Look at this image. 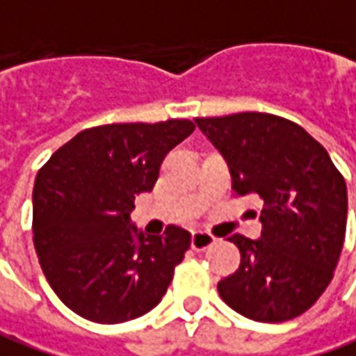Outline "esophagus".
<instances>
[{
  "label": "esophagus",
  "mask_w": 356,
  "mask_h": 356,
  "mask_svg": "<svg viewBox=\"0 0 356 356\" xmlns=\"http://www.w3.org/2000/svg\"><path fill=\"white\" fill-rule=\"evenodd\" d=\"M215 242L216 238L213 236V234H209V232H193L191 246H193V250L201 252V250H207V248H211Z\"/></svg>",
  "instance_id": "34e87169"
}]
</instances>
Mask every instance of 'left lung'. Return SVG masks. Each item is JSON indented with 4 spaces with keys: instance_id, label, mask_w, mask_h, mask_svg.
<instances>
[{
    "instance_id": "left-lung-1",
    "label": "left lung",
    "mask_w": 356,
    "mask_h": 356,
    "mask_svg": "<svg viewBox=\"0 0 356 356\" xmlns=\"http://www.w3.org/2000/svg\"><path fill=\"white\" fill-rule=\"evenodd\" d=\"M195 122L227 159L234 195L262 201V238H228L242 258L218 293L248 319L289 321L333 280L347 230L345 177L323 145L286 118L240 112Z\"/></svg>"
}]
</instances>
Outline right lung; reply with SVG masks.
I'll use <instances>...</instances> for the list:
<instances>
[{
    "label": "right lung",
    "mask_w": 356,
    "mask_h": 356,
    "mask_svg": "<svg viewBox=\"0 0 356 356\" xmlns=\"http://www.w3.org/2000/svg\"><path fill=\"white\" fill-rule=\"evenodd\" d=\"M189 120L82 129L44 163L33 187V242L49 286L80 317L124 323L161 301L191 234L129 228L165 155L193 134Z\"/></svg>",
    "instance_id": "1"
}]
</instances>
